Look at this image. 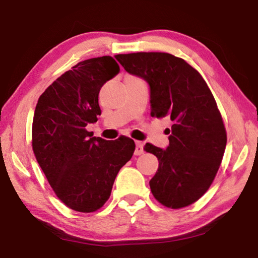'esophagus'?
<instances>
[{
  "mask_svg": "<svg viewBox=\"0 0 258 258\" xmlns=\"http://www.w3.org/2000/svg\"><path fill=\"white\" fill-rule=\"evenodd\" d=\"M144 153V144L140 141H136V151H134V154L136 155H141Z\"/></svg>",
  "mask_w": 258,
  "mask_h": 258,
  "instance_id": "1",
  "label": "esophagus"
}]
</instances>
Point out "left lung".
<instances>
[{"label": "left lung", "instance_id": "1", "mask_svg": "<svg viewBox=\"0 0 258 258\" xmlns=\"http://www.w3.org/2000/svg\"><path fill=\"white\" fill-rule=\"evenodd\" d=\"M116 59L126 72L148 83L151 116L172 121L166 149L145 146L159 160L149 182L153 196L170 209L191 205L212 184L227 142L212 92L194 67L169 53H130Z\"/></svg>", "mask_w": 258, "mask_h": 258}]
</instances>
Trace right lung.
I'll return each mask as SVG.
<instances>
[{"mask_svg":"<svg viewBox=\"0 0 258 258\" xmlns=\"http://www.w3.org/2000/svg\"><path fill=\"white\" fill-rule=\"evenodd\" d=\"M119 71L109 55L81 61L43 92L34 110V155L57 198L78 212L104 205L136 149L130 138L109 141L86 130L101 114L99 90Z\"/></svg>","mask_w":258,"mask_h":258,"instance_id":"obj_1","label":"right lung"}]
</instances>
